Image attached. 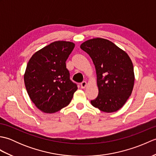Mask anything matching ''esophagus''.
<instances>
[{"label": "esophagus", "mask_w": 156, "mask_h": 156, "mask_svg": "<svg viewBox=\"0 0 156 156\" xmlns=\"http://www.w3.org/2000/svg\"><path fill=\"white\" fill-rule=\"evenodd\" d=\"M80 86H81V88H85L86 87H87V82H86V81H83V82H82V83H81Z\"/></svg>", "instance_id": "obj_1"}]
</instances>
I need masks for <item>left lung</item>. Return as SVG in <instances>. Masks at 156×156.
<instances>
[{
  "label": "left lung",
  "mask_w": 156,
  "mask_h": 156,
  "mask_svg": "<svg viewBox=\"0 0 156 156\" xmlns=\"http://www.w3.org/2000/svg\"><path fill=\"white\" fill-rule=\"evenodd\" d=\"M82 50L95 66L98 94L92 105L105 112L122 108L133 90L135 74L128 54L108 39L94 38L82 43Z\"/></svg>",
  "instance_id": "left-lung-1"
}]
</instances>
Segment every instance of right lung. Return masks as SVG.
Returning a JSON list of instances; mask_svg holds the SVG:
<instances>
[{
    "instance_id": "right-lung-1",
    "label": "right lung",
    "mask_w": 156,
    "mask_h": 156,
    "mask_svg": "<svg viewBox=\"0 0 156 156\" xmlns=\"http://www.w3.org/2000/svg\"><path fill=\"white\" fill-rule=\"evenodd\" d=\"M74 47L70 41H54L36 51L29 60L24 74L25 88L41 111H59L69 104L77 90L66 65Z\"/></svg>"
}]
</instances>
